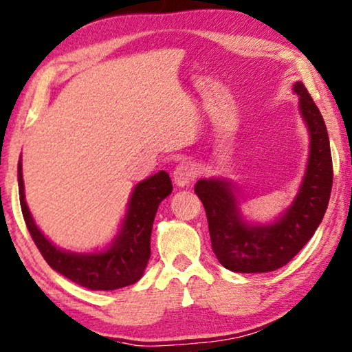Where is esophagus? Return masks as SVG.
I'll list each match as a JSON object with an SVG mask.
<instances>
[{
	"instance_id": "34e87169",
	"label": "esophagus",
	"mask_w": 352,
	"mask_h": 352,
	"mask_svg": "<svg viewBox=\"0 0 352 352\" xmlns=\"http://www.w3.org/2000/svg\"><path fill=\"white\" fill-rule=\"evenodd\" d=\"M195 176H196L195 165L190 162H184L176 166L175 173H173V181H175L176 186L186 187L195 179Z\"/></svg>"
}]
</instances>
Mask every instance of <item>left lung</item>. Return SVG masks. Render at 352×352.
Returning a JSON list of instances; mask_svg holds the SVG:
<instances>
[{
    "label": "left lung",
    "mask_w": 352,
    "mask_h": 352,
    "mask_svg": "<svg viewBox=\"0 0 352 352\" xmlns=\"http://www.w3.org/2000/svg\"><path fill=\"white\" fill-rule=\"evenodd\" d=\"M294 91L309 128L311 151L300 193L278 221L267 226L245 224L229 182L201 179L195 186L206 208L212 249L232 272L258 274L283 267L312 238L328 208L334 177L328 131L305 85L297 82Z\"/></svg>",
    "instance_id": "left-lung-1"
}]
</instances>
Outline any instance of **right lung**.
I'll return each instance as SVG.
<instances>
[{
	"label": "right lung",
	"instance_id": "1",
	"mask_svg": "<svg viewBox=\"0 0 352 352\" xmlns=\"http://www.w3.org/2000/svg\"><path fill=\"white\" fill-rule=\"evenodd\" d=\"M18 188L24 223L46 263L58 274L91 291H113L134 285L144 275L150 260V238L157 207L171 193L166 171H159L138 184L129 199L119 235L108 250L98 254H72L55 248L35 226L24 201L21 162H18Z\"/></svg>",
	"mask_w": 352,
	"mask_h": 352
}]
</instances>
